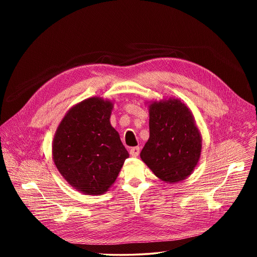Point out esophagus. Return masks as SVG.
<instances>
[{
	"instance_id": "obj_1",
	"label": "esophagus",
	"mask_w": 257,
	"mask_h": 257,
	"mask_svg": "<svg viewBox=\"0 0 257 257\" xmlns=\"http://www.w3.org/2000/svg\"><path fill=\"white\" fill-rule=\"evenodd\" d=\"M139 152H141V148H139V147H134V148H132V149L130 150V154L132 155V157H134V158L138 157Z\"/></svg>"
}]
</instances>
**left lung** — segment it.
I'll return each mask as SVG.
<instances>
[{
    "label": "left lung",
    "mask_w": 257,
    "mask_h": 257,
    "mask_svg": "<svg viewBox=\"0 0 257 257\" xmlns=\"http://www.w3.org/2000/svg\"><path fill=\"white\" fill-rule=\"evenodd\" d=\"M150 137L141 158L162 181L176 183L188 178L201 152V136L191 110L180 99L149 105Z\"/></svg>",
    "instance_id": "1"
}]
</instances>
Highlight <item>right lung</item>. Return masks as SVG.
I'll return each mask as SVG.
<instances>
[{
  "label": "right lung",
  "mask_w": 257,
  "mask_h": 257,
  "mask_svg": "<svg viewBox=\"0 0 257 257\" xmlns=\"http://www.w3.org/2000/svg\"><path fill=\"white\" fill-rule=\"evenodd\" d=\"M113 104L91 97L67 111L57 128L52 158L60 174L87 195H102L115 181L128 152L110 124Z\"/></svg>",
  "instance_id": "right-lung-1"
}]
</instances>
